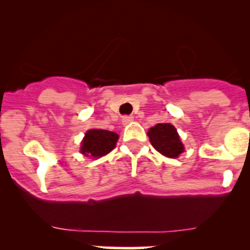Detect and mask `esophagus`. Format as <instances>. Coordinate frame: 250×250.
<instances>
[{
	"label": "esophagus",
	"instance_id": "obj_1",
	"mask_svg": "<svg viewBox=\"0 0 250 250\" xmlns=\"http://www.w3.org/2000/svg\"><path fill=\"white\" fill-rule=\"evenodd\" d=\"M132 120H134V116H131V115H125V116H123L124 125H127V124L131 123Z\"/></svg>",
	"mask_w": 250,
	"mask_h": 250
}]
</instances>
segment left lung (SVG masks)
<instances>
[{
    "mask_svg": "<svg viewBox=\"0 0 250 250\" xmlns=\"http://www.w3.org/2000/svg\"><path fill=\"white\" fill-rule=\"evenodd\" d=\"M147 136L155 150L167 158H178L184 151L176 129L170 124H158L149 129Z\"/></svg>",
    "mask_w": 250,
    "mask_h": 250,
    "instance_id": "1",
    "label": "left lung"
}]
</instances>
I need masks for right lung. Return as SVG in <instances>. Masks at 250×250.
<instances>
[{"label": "right lung", "instance_id": "obj_1", "mask_svg": "<svg viewBox=\"0 0 250 250\" xmlns=\"http://www.w3.org/2000/svg\"><path fill=\"white\" fill-rule=\"evenodd\" d=\"M118 139L116 132L99 129L89 130L81 143V152L90 158H100L114 149Z\"/></svg>", "mask_w": 250, "mask_h": 250}]
</instances>
